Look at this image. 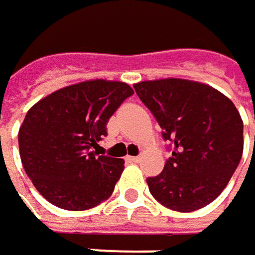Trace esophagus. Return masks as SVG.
Wrapping results in <instances>:
<instances>
[{
    "label": "esophagus",
    "mask_w": 255,
    "mask_h": 255,
    "mask_svg": "<svg viewBox=\"0 0 255 255\" xmlns=\"http://www.w3.org/2000/svg\"><path fill=\"white\" fill-rule=\"evenodd\" d=\"M127 160H129V162H134V163H138V162L141 160V157H140V156H128Z\"/></svg>",
    "instance_id": "obj_1"
}]
</instances>
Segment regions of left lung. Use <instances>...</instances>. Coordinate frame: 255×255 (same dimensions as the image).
<instances>
[{
    "label": "left lung",
    "instance_id": "left-lung-1",
    "mask_svg": "<svg viewBox=\"0 0 255 255\" xmlns=\"http://www.w3.org/2000/svg\"><path fill=\"white\" fill-rule=\"evenodd\" d=\"M134 90L172 151L163 171L147 178L151 196L184 213L210 204L243 156L244 124L235 105L207 84L181 79L141 81Z\"/></svg>",
    "mask_w": 255,
    "mask_h": 255
}]
</instances>
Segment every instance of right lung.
I'll return each instance as SVG.
<instances>
[{
    "mask_svg": "<svg viewBox=\"0 0 255 255\" xmlns=\"http://www.w3.org/2000/svg\"><path fill=\"white\" fill-rule=\"evenodd\" d=\"M134 95L121 81L92 80L54 92L33 105L18 131L23 168L36 190L65 210H87L112 194L124 159L99 154L106 124Z\"/></svg>",
    "mask_w": 255,
    "mask_h": 255,
    "instance_id": "add662e5",
    "label": "right lung"
}]
</instances>
